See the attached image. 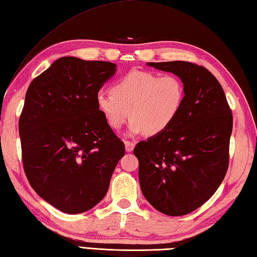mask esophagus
Here are the masks:
<instances>
[{"mask_svg":"<svg viewBox=\"0 0 257 257\" xmlns=\"http://www.w3.org/2000/svg\"><path fill=\"white\" fill-rule=\"evenodd\" d=\"M124 146H125V152L130 153V152H133L134 148H135V143L127 142V140H125V142H124Z\"/></svg>","mask_w":257,"mask_h":257,"instance_id":"34e87169","label":"esophagus"}]
</instances>
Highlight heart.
I'll return each mask as SVG.
<instances>
[{
  "mask_svg": "<svg viewBox=\"0 0 257 257\" xmlns=\"http://www.w3.org/2000/svg\"><path fill=\"white\" fill-rule=\"evenodd\" d=\"M185 98V84L177 75L133 70L115 81L112 91L100 90L95 104L112 129L121 128L130 117L129 136H155L174 123Z\"/></svg>",
  "mask_w": 257,
  "mask_h": 257,
  "instance_id": "heart-1",
  "label": "heart"
}]
</instances>
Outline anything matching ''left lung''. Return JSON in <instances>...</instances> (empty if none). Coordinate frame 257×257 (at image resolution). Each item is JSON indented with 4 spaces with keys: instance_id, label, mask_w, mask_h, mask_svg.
<instances>
[{
    "instance_id": "left-lung-1",
    "label": "left lung",
    "mask_w": 257,
    "mask_h": 257,
    "mask_svg": "<svg viewBox=\"0 0 257 257\" xmlns=\"http://www.w3.org/2000/svg\"><path fill=\"white\" fill-rule=\"evenodd\" d=\"M183 80L184 107L166 132L140 142V188L169 216L192 213L212 197L228 168L233 115L222 85L207 69L186 61L148 62Z\"/></svg>"
}]
</instances>
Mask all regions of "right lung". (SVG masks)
Instances as JSON below:
<instances>
[{
    "label": "right lung",
    "instance_id": "1",
    "mask_svg": "<svg viewBox=\"0 0 257 257\" xmlns=\"http://www.w3.org/2000/svg\"><path fill=\"white\" fill-rule=\"evenodd\" d=\"M115 71L111 62L63 57L25 94L19 121L24 172L35 193L63 213L87 212L102 200L124 155L95 104Z\"/></svg>",
    "mask_w": 257,
    "mask_h": 257
}]
</instances>
